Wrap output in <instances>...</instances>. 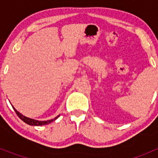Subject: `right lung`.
I'll list each match as a JSON object with an SVG mask.
<instances>
[{"label":"right lung","instance_id":"obj_1","mask_svg":"<svg viewBox=\"0 0 158 158\" xmlns=\"http://www.w3.org/2000/svg\"><path fill=\"white\" fill-rule=\"evenodd\" d=\"M14 110H15V111H16V115L19 116V118H20L21 120H23V122L26 123L28 124V125H31V126H43V125H46V124L51 123V122H53L54 120H55V119H56V118H58V117L59 116V115H58V116L55 117V118H53V119H51V120L39 121V120H35V119H32V118H27V117H26V116H23L22 114H20L19 112H18V111H16L15 108H14Z\"/></svg>","mask_w":158,"mask_h":158}]
</instances>
